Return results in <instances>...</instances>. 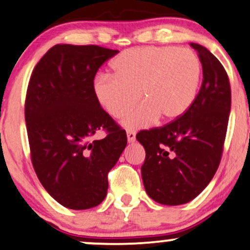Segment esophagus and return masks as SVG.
Listing matches in <instances>:
<instances>
[{
  "mask_svg": "<svg viewBox=\"0 0 250 250\" xmlns=\"http://www.w3.org/2000/svg\"><path fill=\"white\" fill-rule=\"evenodd\" d=\"M127 139L129 143H133L136 139V133L134 130H127Z\"/></svg>",
  "mask_w": 250,
  "mask_h": 250,
  "instance_id": "1",
  "label": "esophagus"
}]
</instances>
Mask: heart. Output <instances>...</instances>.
<instances>
[{
	"label": "heart",
	"instance_id": "heart-1",
	"mask_svg": "<svg viewBox=\"0 0 250 250\" xmlns=\"http://www.w3.org/2000/svg\"><path fill=\"white\" fill-rule=\"evenodd\" d=\"M113 74H100L93 90L97 102L125 127L140 128L159 117L170 122L193 104L199 89L201 62L190 49L176 47H142L123 51L114 60Z\"/></svg>",
	"mask_w": 250,
	"mask_h": 250
}]
</instances>
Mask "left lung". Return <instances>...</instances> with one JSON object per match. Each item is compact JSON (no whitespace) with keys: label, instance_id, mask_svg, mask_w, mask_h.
<instances>
[{"label":"left lung","instance_id":"1","mask_svg":"<svg viewBox=\"0 0 250 250\" xmlns=\"http://www.w3.org/2000/svg\"><path fill=\"white\" fill-rule=\"evenodd\" d=\"M190 45L199 54L203 71L193 104L179 119L136 135L146 150L141 167L146 191L167 206L194 200L213 179L230 113V83L225 68L207 48Z\"/></svg>","mask_w":250,"mask_h":250}]
</instances>
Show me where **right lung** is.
<instances>
[{"label":"right lung","instance_id":"right-lung-1","mask_svg":"<svg viewBox=\"0 0 250 250\" xmlns=\"http://www.w3.org/2000/svg\"><path fill=\"white\" fill-rule=\"evenodd\" d=\"M119 53L99 45L56 44L31 74L24 116L30 157L40 182L63 207L99 206L108 173L127 146V135L94 95L99 68ZM99 130L107 136L93 140Z\"/></svg>","mask_w":250,"mask_h":250}]
</instances>
